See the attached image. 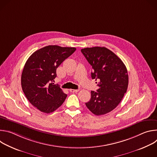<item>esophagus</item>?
Masks as SVG:
<instances>
[{
	"instance_id": "34e87169",
	"label": "esophagus",
	"mask_w": 157,
	"mask_h": 157,
	"mask_svg": "<svg viewBox=\"0 0 157 157\" xmlns=\"http://www.w3.org/2000/svg\"><path fill=\"white\" fill-rule=\"evenodd\" d=\"M79 91V89H70V91L71 92V93H77V92H78Z\"/></svg>"
}]
</instances>
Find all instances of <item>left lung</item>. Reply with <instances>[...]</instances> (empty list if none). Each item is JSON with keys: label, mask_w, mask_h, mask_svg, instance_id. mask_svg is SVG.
<instances>
[{"label": "left lung", "mask_w": 157, "mask_h": 157, "mask_svg": "<svg viewBox=\"0 0 157 157\" xmlns=\"http://www.w3.org/2000/svg\"><path fill=\"white\" fill-rule=\"evenodd\" d=\"M81 51L93 67L92 79L99 81V88L97 92H91V99L86 105L96 116L105 114L119 105L127 92V68L122 61L107 48L95 47Z\"/></svg>", "instance_id": "obj_1"}]
</instances>
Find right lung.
Wrapping results in <instances>:
<instances>
[{
  "label": "right lung",
  "mask_w": 157,
  "mask_h": 157,
  "mask_svg": "<svg viewBox=\"0 0 157 157\" xmlns=\"http://www.w3.org/2000/svg\"><path fill=\"white\" fill-rule=\"evenodd\" d=\"M76 50L49 45L35 52L27 59L21 73L22 90L29 102L42 113L54 112L66 99L67 94L53 81L58 67Z\"/></svg>",
  "instance_id": "1"
}]
</instances>
